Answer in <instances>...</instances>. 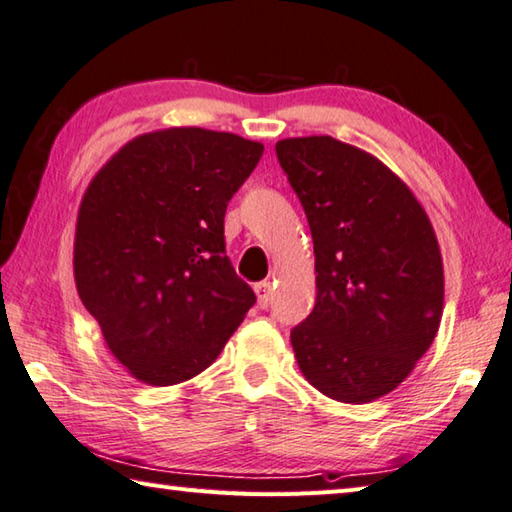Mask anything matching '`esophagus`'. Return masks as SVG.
<instances>
[{"instance_id": "34e87169", "label": "esophagus", "mask_w": 512, "mask_h": 512, "mask_svg": "<svg viewBox=\"0 0 512 512\" xmlns=\"http://www.w3.org/2000/svg\"><path fill=\"white\" fill-rule=\"evenodd\" d=\"M255 293H257L259 309H268V304H271V300H273V284L271 282H259L255 286Z\"/></svg>"}]
</instances>
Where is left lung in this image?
I'll return each instance as SVG.
<instances>
[{"label": "left lung", "instance_id": "1", "mask_svg": "<svg viewBox=\"0 0 512 512\" xmlns=\"http://www.w3.org/2000/svg\"><path fill=\"white\" fill-rule=\"evenodd\" d=\"M277 159L309 219L318 297L291 331L297 367L338 403H371L412 374L443 315V257L401 176L333 136L282 138Z\"/></svg>", "mask_w": 512, "mask_h": 512}]
</instances>
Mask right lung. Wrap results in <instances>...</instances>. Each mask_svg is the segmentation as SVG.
<instances>
[{
	"label": "right lung",
	"instance_id": "right-lung-1",
	"mask_svg": "<svg viewBox=\"0 0 512 512\" xmlns=\"http://www.w3.org/2000/svg\"><path fill=\"white\" fill-rule=\"evenodd\" d=\"M262 154V143L230 132L156 129L111 154L82 194L78 295L141 383L199 376L255 304L226 257L224 215Z\"/></svg>",
	"mask_w": 512,
	"mask_h": 512
}]
</instances>
